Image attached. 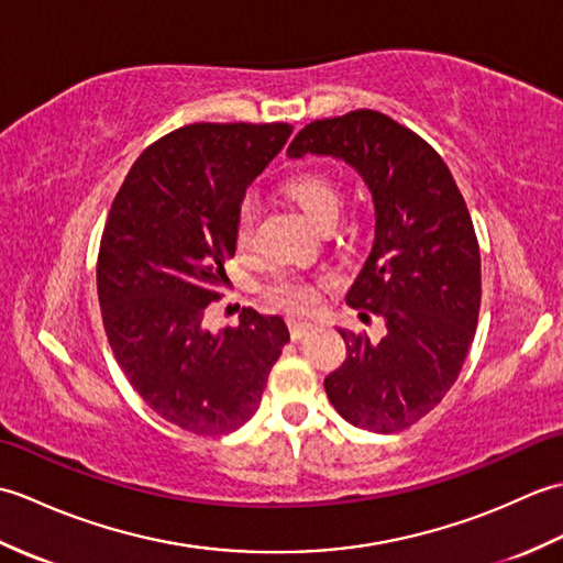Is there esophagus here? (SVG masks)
<instances>
[{
	"label": "esophagus",
	"instance_id": "esophagus-1",
	"mask_svg": "<svg viewBox=\"0 0 563 563\" xmlns=\"http://www.w3.org/2000/svg\"><path fill=\"white\" fill-rule=\"evenodd\" d=\"M312 331H317V324H312V321H290V336H292V341H302Z\"/></svg>",
	"mask_w": 563,
	"mask_h": 563
}]
</instances>
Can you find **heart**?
<instances>
[{
	"instance_id": "1",
	"label": "heart",
	"mask_w": 563,
	"mask_h": 563,
	"mask_svg": "<svg viewBox=\"0 0 563 563\" xmlns=\"http://www.w3.org/2000/svg\"><path fill=\"white\" fill-rule=\"evenodd\" d=\"M283 196L300 210L305 218L319 230H331L341 210V188L333 178L324 172H300L290 176L283 184ZM256 224V206L251 200H244L239 206L234 220V242L239 249H246L254 236ZM321 283L317 280H300V278H283L275 280L266 288V297L285 312L305 314L312 312L319 305Z\"/></svg>"
}]
</instances>
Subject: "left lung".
<instances>
[{"label":"left lung","instance_id":"obj_1","mask_svg":"<svg viewBox=\"0 0 563 563\" xmlns=\"http://www.w3.org/2000/svg\"><path fill=\"white\" fill-rule=\"evenodd\" d=\"M324 154L363 176L375 242L345 302L385 319L373 343L339 329L345 361L324 379L345 421L397 433L435 409L457 379L482 305V258L470 210L440 154L379 111L305 125L288 157Z\"/></svg>","mask_w":563,"mask_h":563}]
</instances>
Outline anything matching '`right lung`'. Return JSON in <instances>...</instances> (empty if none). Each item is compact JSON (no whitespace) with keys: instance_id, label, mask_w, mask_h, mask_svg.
<instances>
[{"instance_id":"add662e5","label":"right lung","mask_w":563,"mask_h":563,"mask_svg":"<svg viewBox=\"0 0 563 563\" xmlns=\"http://www.w3.org/2000/svg\"><path fill=\"white\" fill-rule=\"evenodd\" d=\"M290 135L288 123L178 128L140 154L106 220L97 290L111 351L142 401L188 433L244 426L290 341L280 317L251 307L239 327H202L246 188Z\"/></svg>"}]
</instances>
